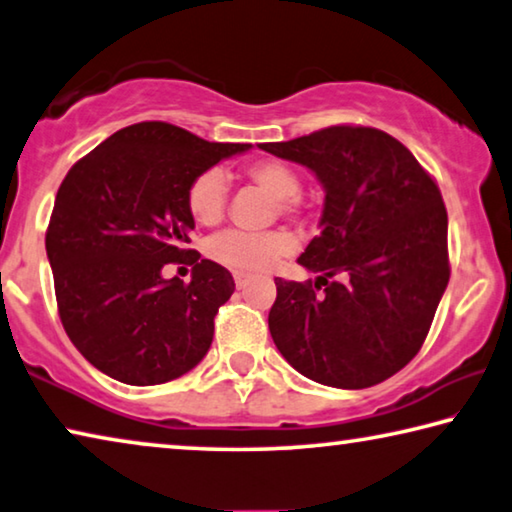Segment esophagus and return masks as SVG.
Returning <instances> with one entry per match:
<instances>
[{"label":"esophagus","mask_w":512,"mask_h":512,"mask_svg":"<svg viewBox=\"0 0 512 512\" xmlns=\"http://www.w3.org/2000/svg\"><path fill=\"white\" fill-rule=\"evenodd\" d=\"M233 279H235V286H238V288H247V283H249V277H247V274L235 272V274H233Z\"/></svg>","instance_id":"obj_1"}]
</instances>
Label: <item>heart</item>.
Listing matches in <instances>:
<instances>
[{"label":"heart","mask_w":512,"mask_h":512,"mask_svg":"<svg viewBox=\"0 0 512 512\" xmlns=\"http://www.w3.org/2000/svg\"><path fill=\"white\" fill-rule=\"evenodd\" d=\"M245 176L277 201V212L286 217H297L302 212L300 174L281 160H254L245 167ZM229 185L219 169H206L187 187V210L196 224L212 226L222 222L226 210ZM290 251L286 233H242L226 231L210 240L208 254L231 270L238 272H267L277 265L281 256Z\"/></svg>","instance_id":"heart-1"}]
</instances>
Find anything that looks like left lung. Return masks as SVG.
<instances>
[{"label": "left lung", "instance_id": "left-lung-1", "mask_svg": "<svg viewBox=\"0 0 512 512\" xmlns=\"http://www.w3.org/2000/svg\"><path fill=\"white\" fill-rule=\"evenodd\" d=\"M261 148L304 164L325 187L322 231L297 258L320 277L274 279V345L295 371L327 387L384 382L421 350L451 277L442 192L377 128L332 125Z\"/></svg>", "mask_w": 512, "mask_h": 512}]
</instances>
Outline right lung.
Returning <instances> with one entry per match:
<instances>
[{"label": "right lung", "mask_w": 512, "mask_h": 512, "mask_svg": "<svg viewBox=\"0 0 512 512\" xmlns=\"http://www.w3.org/2000/svg\"><path fill=\"white\" fill-rule=\"evenodd\" d=\"M251 144H210L178 125H128L77 160L61 183L45 249L66 334L86 361L135 387L199 364L235 283L226 267L187 249V187ZM194 264L190 284L164 280Z\"/></svg>", "instance_id": "1"}]
</instances>
